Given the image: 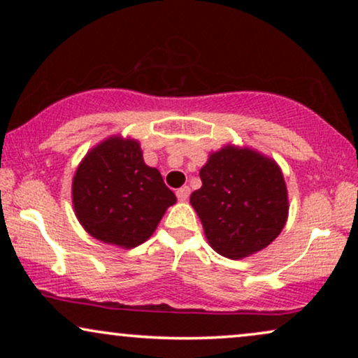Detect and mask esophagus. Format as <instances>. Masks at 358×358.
<instances>
[{"label":"esophagus","instance_id":"1","mask_svg":"<svg viewBox=\"0 0 358 358\" xmlns=\"http://www.w3.org/2000/svg\"><path fill=\"white\" fill-rule=\"evenodd\" d=\"M176 195H178L179 202H185V200H187L189 195H190L189 185H184V187H180V189L178 190V192H176Z\"/></svg>","mask_w":358,"mask_h":358}]
</instances>
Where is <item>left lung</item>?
Masks as SVG:
<instances>
[{
    "instance_id": "obj_1",
    "label": "left lung",
    "mask_w": 358,
    "mask_h": 358,
    "mask_svg": "<svg viewBox=\"0 0 358 358\" xmlns=\"http://www.w3.org/2000/svg\"><path fill=\"white\" fill-rule=\"evenodd\" d=\"M199 174L202 187L190 195V205L220 256L249 257L282 233L288 192L275 159L228 143L210 153Z\"/></svg>"
}]
</instances>
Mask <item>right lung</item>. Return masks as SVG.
<instances>
[{
  "label": "right lung",
  "instance_id": "obj_1",
  "mask_svg": "<svg viewBox=\"0 0 358 358\" xmlns=\"http://www.w3.org/2000/svg\"><path fill=\"white\" fill-rule=\"evenodd\" d=\"M81 227L106 244L131 249L143 244L176 203L159 171L143 161L138 140L112 135L87 151L71 182Z\"/></svg>",
  "mask_w": 358,
  "mask_h": 358
}]
</instances>
